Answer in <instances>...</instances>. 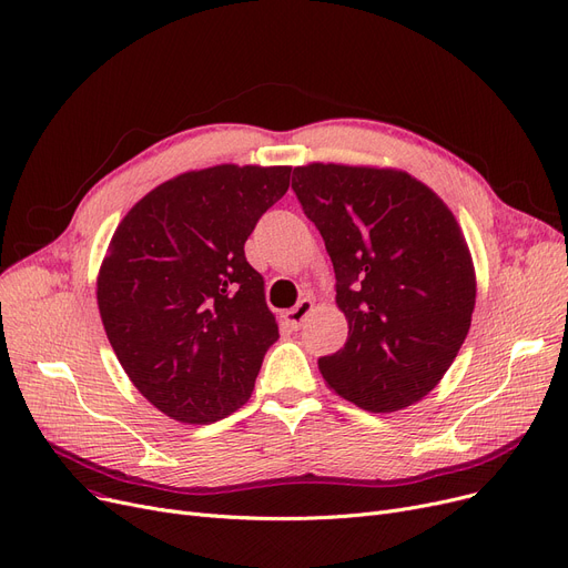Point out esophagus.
<instances>
[{"label": "esophagus", "instance_id": "esophagus-1", "mask_svg": "<svg viewBox=\"0 0 568 568\" xmlns=\"http://www.w3.org/2000/svg\"><path fill=\"white\" fill-rule=\"evenodd\" d=\"M311 311H313V302H311V300H302L297 306L290 308L283 317H285V323H287L292 329H300Z\"/></svg>", "mask_w": 568, "mask_h": 568}]
</instances>
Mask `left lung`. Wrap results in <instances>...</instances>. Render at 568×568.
Returning a JSON list of instances; mask_svg holds the SVG:
<instances>
[{
  "instance_id": "1",
  "label": "left lung",
  "mask_w": 568,
  "mask_h": 568,
  "mask_svg": "<svg viewBox=\"0 0 568 568\" xmlns=\"http://www.w3.org/2000/svg\"><path fill=\"white\" fill-rule=\"evenodd\" d=\"M292 190L325 239L348 341L317 366L372 413L413 406L440 383L471 327L476 268L453 211L406 171L311 162Z\"/></svg>"
}]
</instances>
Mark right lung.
<instances>
[{
	"instance_id": "obj_1",
	"label": "right lung",
	"mask_w": 568,
	"mask_h": 568,
	"mask_svg": "<svg viewBox=\"0 0 568 568\" xmlns=\"http://www.w3.org/2000/svg\"><path fill=\"white\" fill-rule=\"evenodd\" d=\"M292 166L215 164L164 181L120 220L97 276L118 362L171 420L209 425L251 399L278 338L243 245Z\"/></svg>"
}]
</instances>
